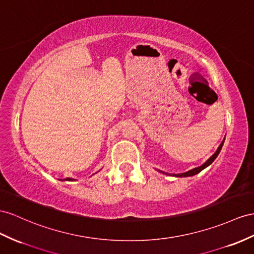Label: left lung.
<instances>
[{
	"label": "left lung",
	"instance_id": "8db88e82",
	"mask_svg": "<svg viewBox=\"0 0 254 254\" xmlns=\"http://www.w3.org/2000/svg\"><path fill=\"white\" fill-rule=\"evenodd\" d=\"M223 142H224V140L221 142V145L219 146V148L217 149V151L214 152L211 157L208 159L205 163L203 164V165H200V166H198V167H195V168H193V170H191V171H188V172H186V173H183V174H173V176H175V177H189V176H194V175H196V174H198L199 172H201L204 170V168H206L207 166H209L212 162L216 160V158L218 157V154L220 153V151H221V149H222V146H223ZM159 172H161V171H159ZM161 173H163V174H166V175H168L167 173H164V172H161Z\"/></svg>",
	"mask_w": 254,
	"mask_h": 254
}]
</instances>
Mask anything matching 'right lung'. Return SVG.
<instances>
[{"instance_id":"obj_1","label":"right lung","mask_w":254,"mask_h":254,"mask_svg":"<svg viewBox=\"0 0 254 254\" xmlns=\"http://www.w3.org/2000/svg\"><path fill=\"white\" fill-rule=\"evenodd\" d=\"M65 180H68V181H71V180H74V179H71V178H66Z\"/></svg>"}]
</instances>
